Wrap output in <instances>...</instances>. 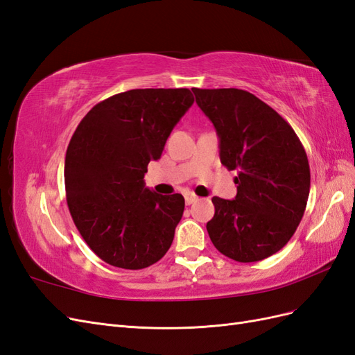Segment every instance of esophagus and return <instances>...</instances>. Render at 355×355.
<instances>
[{
	"label": "esophagus",
	"instance_id": "obj_1",
	"mask_svg": "<svg viewBox=\"0 0 355 355\" xmlns=\"http://www.w3.org/2000/svg\"><path fill=\"white\" fill-rule=\"evenodd\" d=\"M197 196H194V194H187L185 196V202L188 204V206H189V204H192V202H194V201H197Z\"/></svg>",
	"mask_w": 355,
	"mask_h": 355
}]
</instances>
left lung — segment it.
Here are the masks:
<instances>
[{
    "mask_svg": "<svg viewBox=\"0 0 355 355\" xmlns=\"http://www.w3.org/2000/svg\"><path fill=\"white\" fill-rule=\"evenodd\" d=\"M219 136L220 163L237 170L235 200L213 197L207 232L237 262H257L282 250L302 220L309 196L308 157L284 118L240 89H194Z\"/></svg>",
    "mask_w": 355,
    "mask_h": 355,
    "instance_id": "1",
    "label": "left lung"
}]
</instances>
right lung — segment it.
Wrapping results in <instances>:
<instances>
[{
	"label": "right lung",
	"mask_w": 355,
	"mask_h": 355,
	"mask_svg": "<svg viewBox=\"0 0 355 355\" xmlns=\"http://www.w3.org/2000/svg\"><path fill=\"white\" fill-rule=\"evenodd\" d=\"M192 103L188 89L128 90L94 105L72 135L65 158L68 207L103 262L142 270L170 249L185 200L145 188L144 176Z\"/></svg>",
	"instance_id": "obj_1"
}]
</instances>
